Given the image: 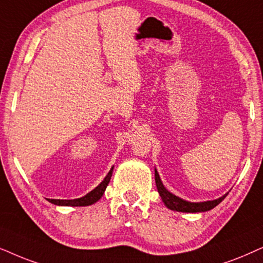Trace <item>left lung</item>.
<instances>
[{"mask_svg": "<svg viewBox=\"0 0 263 263\" xmlns=\"http://www.w3.org/2000/svg\"><path fill=\"white\" fill-rule=\"evenodd\" d=\"M155 183H156V187L157 191L161 196V199L164 203V205L171 211H176V212H181V213H203V212H208L213 209L216 205L219 204L220 202L222 201L223 198L226 197L227 194H225L221 197L213 199V201H205V202H189L185 201V199L178 197V196L173 195L172 192H170L164 187V185L162 184V180L159 176V172L156 171L155 168Z\"/></svg>", "mask_w": 263, "mask_h": 263, "instance_id": "left-lung-1", "label": "left lung"}]
</instances>
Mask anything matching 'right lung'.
Segmentation results:
<instances>
[{"label": "right lung", "instance_id": "add662e5", "mask_svg": "<svg viewBox=\"0 0 263 263\" xmlns=\"http://www.w3.org/2000/svg\"><path fill=\"white\" fill-rule=\"evenodd\" d=\"M113 168L114 166L110 168V171L108 172L106 178L101 181V183L97 185V186L93 189L92 191H90L89 194H86L85 196L80 198H74V199H50L48 198V201L52 203L55 205H71V207H85V205H91L93 203H96L99 199L102 197L104 191H106V187L109 184L111 174H113Z\"/></svg>", "mask_w": 263, "mask_h": 263}]
</instances>
